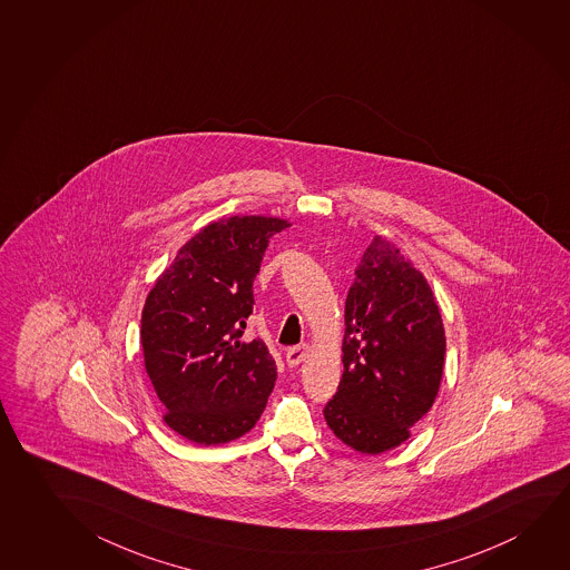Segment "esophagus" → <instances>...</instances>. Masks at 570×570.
<instances>
[{
  "label": "esophagus",
  "mask_w": 570,
  "mask_h": 570,
  "mask_svg": "<svg viewBox=\"0 0 570 570\" xmlns=\"http://www.w3.org/2000/svg\"><path fill=\"white\" fill-rule=\"evenodd\" d=\"M307 353H309V345L307 343L296 345V347H292L286 353V363H288L289 367H298L299 363L306 361Z\"/></svg>",
  "instance_id": "34e87169"
}]
</instances>
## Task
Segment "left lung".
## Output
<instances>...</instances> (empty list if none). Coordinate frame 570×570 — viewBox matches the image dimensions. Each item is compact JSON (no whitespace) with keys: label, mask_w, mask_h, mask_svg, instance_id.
<instances>
[{"label":"left lung","mask_w":570,"mask_h":570,"mask_svg":"<svg viewBox=\"0 0 570 570\" xmlns=\"http://www.w3.org/2000/svg\"><path fill=\"white\" fill-rule=\"evenodd\" d=\"M342 350L327 426L361 454L401 446L439 394L446 335L429 282L386 238L371 240L355 271Z\"/></svg>","instance_id":"8db88e82"}]
</instances>
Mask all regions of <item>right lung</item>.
I'll list each match as a JSON object with an SVG mask.
<instances>
[{"instance_id":"obj_1","label":"right lung","mask_w":570,"mask_h":570,"mask_svg":"<svg viewBox=\"0 0 570 570\" xmlns=\"http://www.w3.org/2000/svg\"><path fill=\"white\" fill-rule=\"evenodd\" d=\"M286 227L288 220L263 215L213 220L149 289L140 330L146 373L167 426L195 444L240 439L274 389L268 347L240 337L264 250Z\"/></svg>"}]
</instances>
